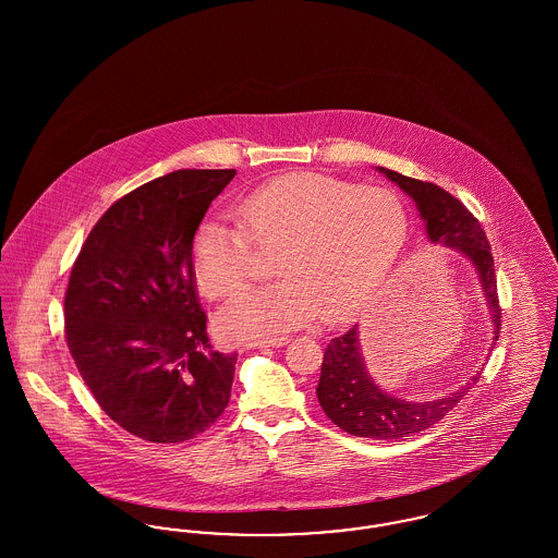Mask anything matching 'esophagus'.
Here are the masks:
<instances>
[{
  "label": "esophagus",
  "instance_id": "obj_1",
  "mask_svg": "<svg viewBox=\"0 0 558 558\" xmlns=\"http://www.w3.org/2000/svg\"><path fill=\"white\" fill-rule=\"evenodd\" d=\"M289 343V339H284V337H280V339H262V341H253V343H248L251 349H267V347H282Z\"/></svg>",
  "mask_w": 558,
  "mask_h": 558
}]
</instances>
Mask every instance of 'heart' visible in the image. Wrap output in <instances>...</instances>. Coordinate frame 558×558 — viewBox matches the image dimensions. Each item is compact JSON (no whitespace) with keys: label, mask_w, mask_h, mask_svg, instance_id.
Masks as SVG:
<instances>
[{"label":"heart","mask_w":558,"mask_h":558,"mask_svg":"<svg viewBox=\"0 0 558 558\" xmlns=\"http://www.w3.org/2000/svg\"><path fill=\"white\" fill-rule=\"evenodd\" d=\"M240 227L217 217L192 236V276L209 299H226L246 280L251 244L278 253L280 282L242 292L217 316L226 339L284 335L319 312L337 322L360 310L393 266L405 239L398 196L322 173L271 180L234 207Z\"/></svg>","instance_id":"1"}]
</instances>
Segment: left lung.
Instances as JSON below:
<instances>
[{"label": "left lung", "mask_w": 558, "mask_h": 558, "mask_svg": "<svg viewBox=\"0 0 558 558\" xmlns=\"http://www.w3.org/2000/svg\"><path fill=\"white\" fill-rule=\"evenodd\" d=\"M376 169L414 201L421 219L425 221L426 236L433 244L456 248L473 264L481 291L485 294L489 319L494 324V341H498L500 303L494 257L485 232L473 213L444 187L405 178L385 167ZM478 376L481 372L471 376L466 385L444 398L430 401L396 398L374 383L362 355L357 324H353L345 335L335 337L326 347L316 393L326 416L349 435L368 439H401L439 423L466 396V391L477 383Z\"/></svg>", "instance_id": "1"}]
</instances>
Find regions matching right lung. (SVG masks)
I'll return each mask as SVG.
<instances>
[{
  "mask_svg": "<svg viewBox=\"0 0 558 558\" xmlns=\"http://www.w3.org/2000/svg\"><path fill=\"white\" fill-rule=\"evenodd\" d=\"M234 169H180L108 209L71 271L66 345L108 416L135 437L180 444L230 401L239 353L209 345L192 236Z\"/></svg>",
  "mask_w": 558,
  "mask_h": 558,
  "instance_id": "add662e5",
  "label": "right lung"
}]
</instances>
